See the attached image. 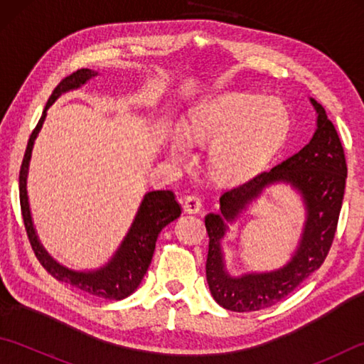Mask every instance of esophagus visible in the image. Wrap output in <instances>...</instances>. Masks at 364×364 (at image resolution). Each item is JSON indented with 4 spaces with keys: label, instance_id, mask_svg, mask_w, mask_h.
<instances>
[{
    "label": "esophagus",
    "instance_id": "esophagus-1",
    "mask_svg": "<svg viewBox=\"0 0 364 364\" xmlns=\"http://www.w3.org/2000/svg\"><path fill=\"white\" fill-rule=\"evenodd\" d=\"M183 208H184V213L197 214V213L202 211V200H200V197L196 196V194L184 197Z\"/></svg>",
    "mask_w": 364,
    "mask_h": 364
}]
</instances>
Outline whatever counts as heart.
<instances>
[{
	"label": "heart",
	"instance_id": "1",
	"mask_svg": "<svg viewBox=\"0 0 364 364\" xmlns=\"http://www.w3.org/2000/svg\"><path fill=\"white\" fill-rule=\"evenodd\" d=\"M291 114L280 98L228 92L192 107L186 127L167 134V153L176 162L189 158V142L208 146V164L223 180L241 181L264 167L282 149Z\"/></svg>",
	"mask_w": 364,
	"mask_h": 364
}]
</instances>
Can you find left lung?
I'll list each match as a JSON object with an SVG mask.
<instances>
[{"instance_id": "8db88e82", "label": "left lung", "mask_w": 364, "mask_h": 364, "mask_svg": "<svg viewBox=\"0 0 364 364\" xmlns=\"http://www.w3.org/2000/svg\"><path fill=\"white\" fill-rule=\"evenodd\" d=\"M318 119L304 149L220 197V211L205 218L210 249L206 280L214 300L231 311H258L283 300L318 270L333 242L341 211L347 166L336 129L322 105L310 98ZM274 183H288L302 198L306 223L296 250L284 267L269 273L231 276L225 266L221 241L248 205Z\"/></svg>"}]
</instances>
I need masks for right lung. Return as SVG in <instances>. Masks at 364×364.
<instances>
[{
    "label": "right lung",
    "mask_w": 364,
    "mask_h": 364,
    "mask_svg": "<svg viewBox=\"0 0 364 364\" xmlns=\"http://www.w3.org/2000/svg\"><path fill=\"white\" fill-rule=\"evenodd\" d=\"M98 72L90 68H81V70L72 73L60 81L56 89L46 103L42 112V117L38 120L36 129L31 134L28 146L25 151V158L20 168V206L23 214V222L29 237L31 247L36 253L41 264L56 278V280L75 286L76 289L89 292L90 296L109 299V300H122L131 296L142 283V278L149 269L154 245H156L158 235L161 230L170 222L180 218L181 206L178 205L172 191H150L144 196L141 205L137 208V213L133 219V223L128 230V233L123 237L119 249L114 252L112 257L107 259L106 264L90 270H75L68 269L54 259L51 255L45 250L41 239L37 236V231L31 215L29 197H28V173L29 162L33 156L34 142L41 133L43 122L46 119V111L56 100L67 94L70 90L80 89L89 80L95 78Z\"/></svg>",
    "instance_id": "right-lung-1"
}]
</instances>
